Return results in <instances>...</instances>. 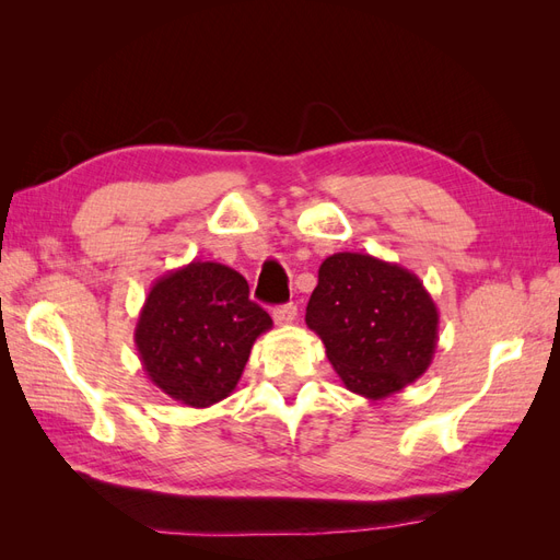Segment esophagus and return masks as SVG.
<instances>
[{"label":"esophagus","mask_w":560,"mask_h":560,"mask_svg":"<svg viewBox=\"0 0 560 560\" xmlns=\"http://www.w3.org/2000/svg\"><path fill=\"white\" fill-rule=\"evenodd\" d=\"M273 319H276V325H280V327L292 325V322L296 319V306H294V303H284V306L273 308Z\"/></svg>","instance_id":"1"}]
</instances>
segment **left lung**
I'll return each mask as SVG.
<instances>
[{
  "label": "left lung",
  "mask_w": 560,
  "mask_h": 560,
  "mask_svg": "<svg viewBox=\"0 0 560 560\" xmlns=\"http://www.w3.org/2000/svg\"><path fill=\"white\" fill-rule=\"evenodd\" d=\"M306 325L350 393L371 401L425 374L439 341V311L409 268L360 252L322 261Z\"/></svg>",
  "instance_id": "8db88e82"
}]
</instances>
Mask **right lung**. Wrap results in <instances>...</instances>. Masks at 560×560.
Returning <instances> with one entry per match:
<instances>
[{"instance_id":"right-lung-1","label":"right lung","mask_w":560,"mask_h":560,"mask_svg":"<svg viewBox=\"0 0 560 560\" xmlns=\"http://www.w3.org/2000/svg\"><path fill=\"white\" fill-rule=\"evenodd\" d=\"M273 327L247 280L224 264L167 270L144 299L135 346L144 374L171 399L208 409L238 385L254 341Z\"/></svg>"}]
</instances>
